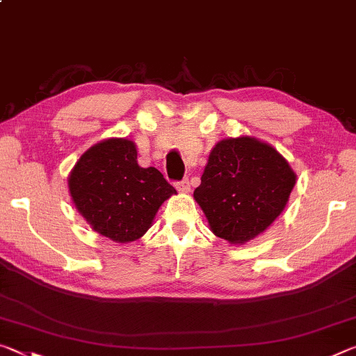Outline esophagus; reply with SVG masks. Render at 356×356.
<instances>
[{
	"label": "esophagus",
	"instance_id": "obj_1",
	"mask_svg": "<svg viewBox=\"0 0 356 356\" xmlns=\"http://www.w3.org/2000/svg\"><path fill=\"white\" fill-rule=\"evenodd\" d=\"M174 185H176V188H177L180 193H188V191H190V182H188V179L179 180V182H176Z\"/></svg>",
	"mask_w": 356,
	"mask_h": 356
}]
</instances>
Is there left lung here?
Returning a JSON list of instances; mask_svg holds the SVG:
<instances>
[{"label": "left lung", "instance_id": "8db88e82", "mask_svg": "<svg viewBox=\"0 0 356 356\" xmlns=\"http://www.w3.org/2000/svg\"><path fill=\"white\" fill-rule=\"evenodd\" d=\"M295 179L272 146L251 136L229 138L212 149L193 196L215 236L237 245L254 238L278 218Z\"/></svg>", "mask_w": 356, "mask_h": 356}]
</instances>
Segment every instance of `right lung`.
Instances as JSON below:
<instances>
[{"mask_svg": "<svg viewBox=\"0 0 356 356\" xmlns=\"http://www.w3.org/2000/svg\"><path fill=\"white\" fill-rule=\"evenodd\" d=\"M69 190L94 231L118 243L140 238L176 193L159 170L138 165L135 144L124 138L86 150L70 172Z\"/></svg>", "mask_w": 356, "mask_h": 356, "instance_id": "obj_1", "label": "right lung"}]
</instances>
